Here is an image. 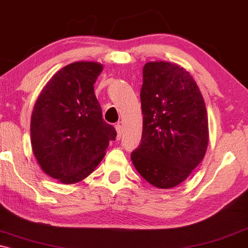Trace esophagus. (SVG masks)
<instances>
[{"mask_svg":"<svg viewBox=\"0 0 248 248\" xmlns=\"http://www.w3.org/2000/svg\"><path fill=\"white\" fill-rule=\"evenodd\" d=\"M115 128H116V132H117L116 139H117V140H120L121 137H122V133H123V130H122V126L120 124H117L116 126H115Z\"/></svg>","mask_w":248,"mask_h":248,"instance_id":"obj_1","label":"esophagus"}]
</instances>
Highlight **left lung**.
I'll list each match as a JSON object with an SVG mask.
<instances>
[{"label": "left lung", "instance_id": "1", "mask_svg": "<svg viewBox=\"0 0 248 248\" xmlns=\"http://www.w3.org/2000/svg\"><path fill=\"white\" fill-rule=\"evenodd\" d=\"M140 98L143 130L131 160L151 185L175 187L204 158L209 142L204 99L188 71L162 61L143 66Z\"/></svg>", "mask_w": 248, "mask_h": 248}]
</instances>
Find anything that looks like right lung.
Here are the masks:
<instances>
[{"label": "right lung", "instance_id": "add662e5", "mask_svg": "<svg viewBox=\"0 0 248 248\" xmlns=\"http://www.w3.org/2000/svg\"><path fill=\"white\" fill-rule=\"evenodd\" d=\"M103 71L96 62H74L48 81L33 107L32 152L40 168L64 184L89 176L103 160L116 131L103 118L93 84Z\"/></svg>", "mask_w": 248, "mask_h": 248}]
</instances>
